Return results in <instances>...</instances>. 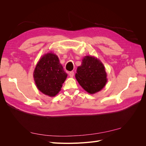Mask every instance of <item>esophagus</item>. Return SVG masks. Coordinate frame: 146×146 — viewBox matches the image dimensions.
I'll list each match as a JSON object with an SVG mask.
<instances>
[{
	"label": "esophagus",
	"instance_id": "34e87169",
	"mask_svg": "<svg viewBox=\"0 0 146 146\" xmlns=\"http://www.w3.org/2000/svg\"><path fill=\"white\" fill-rule=\"evenodd\" d=\"M69 77H73L74 75V71H70V72L69 73Z\"/></svg>",
	"mask_w": 146,
	"mask_h": 146
}]
</instances>
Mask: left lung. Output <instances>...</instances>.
<instances>
[{
  "instance_id": "1",
  "label": "left lung",
  "mask_w": 146,
  "mask_h": 146,
  "mask_svg": "<svg viewBox=\"0 0 146 146\" xmlns=\"http://www.w3.org/2000/svg\"><path fill=\"white\" fill-rule=\"evenodd\" d=\"M105 66L93 56H85L77 69L76 78L80 86L90 94L100 91L107 82Z\"/></svg>"
}]
</instances>
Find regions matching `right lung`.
<instances>
[{
  "label": "right lung",
  "mask_w": 146,
  "mask_h": 146,
  "mask_svg": "<svg viewBox=\"0 0 146 146\" xmlns=\"http://www.w3.org/2000/svg\"><path fill=\"white\" fill-rule=\"evenodd\" d=\"M67 76L58 56L52 52L47 53L39 59L33 72L37 88L50 97L55 96L60 91Z\"/></svg>",
  "instance_id": "right-lung-1"
}]
</instances>
